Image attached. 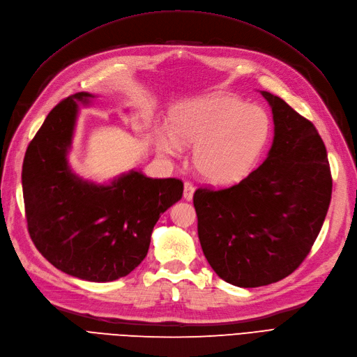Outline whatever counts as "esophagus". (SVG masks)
I'll use <instances>...</instances> for the list:
<instances>
[{
  "instance_id": "obj_1",
  "label": "esophagus",
  "mask_w": 357,
  "mask_h": 357,
  "mask_svg": "<svg viewBox=\"0 0 357 357\" xmlns=\"http://www.w3.org/2000/svg\"><path fill=\"white\" fill-rule=\"evenodd\" d=\"M193 192H195V188H193L192 183L185 181V192H183V197H185V199L190 201L192 197H193Z\"/></svg>"
}]
</instances>
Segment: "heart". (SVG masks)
Masks as SVG:
<instances>
[{
	"label": "heart",
	"mask_w": 357,
	"mask_h": 357,
	"mask_svg": "<svg viewBox=\"0 0 357 357\" xmlns=\"http://www.w3.org/2000/svg\"><path fill=\"white\" fill-rule=\"evenodd\" d=\"M172 129L180 143L197 144L193 164L199 174L225 185L240 180L252 168L268 143L271 121L262 107L234 95L211 93L176 112ZM176 140L164 134L159 146L169 155H178Z\"/></svg>",
	"instance_id": "1"
}]
</instances>
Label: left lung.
I'll return each mask as SVG.
<instances>
[{"instance_id":"1","label":"left lung","mask_w":357,"mask_h":357,"mask_svg":"<svg viewBox=\"0 0 357 357\" xmlns=\"http://www.w3.org/2000/svg\"><path fill=\"white\" fill-rule=\"evenodd\" d=\"M274 143L264 164L226 188L193 193L202 252L214 273L240 287L266 286L305 261L325 222L332 176L316 126L278 96Z\"/></svg>"}]
</instances>
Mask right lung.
I'll use <instances>...</instances> for the list:
<instances>
[{"instance_id":"1","label":"right lung","mask_w":357,"mask_h":357,"mask_svg":"<svg viewBox=\"0 0 357 357\" xmlns=\"http://www.w3.org/2000/svg\"><path fill=\"white\" fill-rule=\"evenodd\" d=\"M79 92L53 107L28 144L22 189L28 232L37 250L61 271L88 282H113L142 264L160 214L183 195L178 178L142 172L95 186L67 165Z\"/></svg>"}]
</instances>
